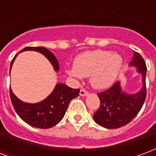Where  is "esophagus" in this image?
Returning <instances> with one entry per match:
<instances>
[{"label": "esophagus", "mask_w": 156, "mask_h": 156, "mask_svg": "<svg viewBox=\"0 0 156 156\" xmlns=\"http://www.w3.org/2000/svg\"><path fill=\"white\" fill-rule=\"evenodd\" d=\"M79 94H80L81 96H87V95L88 94V92L86 91L84 88H82L81 90H80V93H79Z\"/></svg>", "instance_id": "obj_1"}]
</instances>
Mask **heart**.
<instances>
[{"label": "heart", "mask_w": 156, "mask_h": 156, "mask_svg": "<svg viewBox=\"0 0 156 156\" xmlns=\"http://www.w3.org/2000/svg\"><path fill=\"white\" fill-rule=\"evenodd\" d=\"M123 64L121 55L108 50L85 51L78 55L74 67L68 70L72 77H89L93 88L104 89L115 83Z\"/></svg>", "instance_id": "heart-1"}]
</instances>
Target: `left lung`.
I'll return each instance as SVG.
<instances>
[{
	"instance_id": "obj_1",
	"label": "left lung",
	"mask_w": 156,
	"mask_h": 156,
	"mask_svg": "<svg viewBox=\"0 0 156 156\" xmlns=\"http://www.w3.org/2000/svg\"><path fill=\"white\" fill-rule=\"evenodd\" d=\"M129 64L136 67L142 74L143 87L137 94H128L122 91L119 82H116L107 90L98 93L100 105L94 115V119L102 127L117 129L126 125L138 115L144 105L146 98L145 62L139 52L134 51Z\"/></svg>"
}]
</instances>
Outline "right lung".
Here are the masks:
<instances>
[{"instance_id": "1", "label": "right lung", "mask_w": 156, "mask_h": 156, "mask_svg": "<svg viewBox=\"0 0 156 156\" xmlns=\"http://www.w3.org/2000/svg\"><path fill=\"white\" fill-rule=\"evenodd\" d=\"M27 50L39 51L50 61L56 71L59 70L57 58L47 48L43 47H27L21 51ZM16 55L12 60L10 71ZM79 89L69 88L64 83H58L51 94L37 104H27L21 101L16 97L11 88L10 97L15 111L22 120L32 127L48 129L53 127L62 120L70 101L79 95Z\"/></svg>"}]
</instances>
